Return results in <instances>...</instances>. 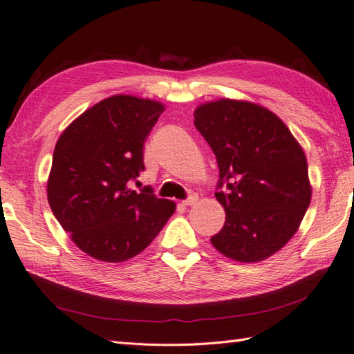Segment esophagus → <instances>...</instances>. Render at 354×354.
I'll return each instance as SVG.
<instances>
[{"instance_id": "34e87169", "label": "esophagus", "mask_w": 354, "mask_h": 354, "mask_svg": "<svg viewBox=\"0 0 354 354\" xmlns=\"http://www.w3.org/2000/svg\"><path fill=\"white\" fill-rule=\"evenodd\" d=\"M196 201H198V196L196 195H192L190 198H187V199H184V201L181 203L183 205H185V207H190V205H194V204H196Z\"/></svg>"}]
</instances>
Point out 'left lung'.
<instances>
[{"instance_id": "8db88e82", "label": "left lung", "mask_w": 354, "mask_h": 354, "mask_svg": "<svg viewBox=\"0 0 354 354\" xmlns=\"http://www.w3.org/2000/svg\"><path fill=\"white\" fill-rule=\"evenodd\" d=\"M194 124L220 167L216 192L226 212L210 239L227 259L259 263L292 239L311 201L305 151L277 114L249 100L218 99L196 106Z\"/></svg>"}]
</instances>
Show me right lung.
<instances>
[{"instance_id":"obj_1","label":"right lung","mask_w":354,"mask_h":354,"mask_svg":"<svg viewBox=\"0 0 354 354\" xmlns=\"http://www.w3.org/2000/svg\"><path fill=\"white\" fill-rule=\"evenodd\" d=\"M164 104L114 94L88 108L57 140L48 178L50 210L71 240L105 263L133 259L175 214L176 204L139 194L130 183L144 171V142Z\"/></svg>"}]
</instances>
